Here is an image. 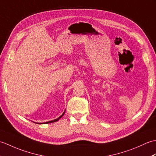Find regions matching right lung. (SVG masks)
Here are the masks:
<instances>
[{
    "mask_svg": "<svg viewBox=\"0 0 156 156\" xmlns=\"http://www.w3.org/2000/svg\"><path fill=\"white\" fill-rule=\"evenodd\" d=\"M64 113H65V111L64 112H63V114L60 116V117H58V119H54V120H53V121H48V122H44V124H47V123H51V122H55V121H58V120H59V119H60L62 117V116L63 115H64ZM35 123H37V122H35ZM39 124H40V123H39Z\"/></svg>",
    "mask_w": 156,
    "mask_h": 156,
    "instance_id": "1",
    "label": "right lung"
}]
</instances>
